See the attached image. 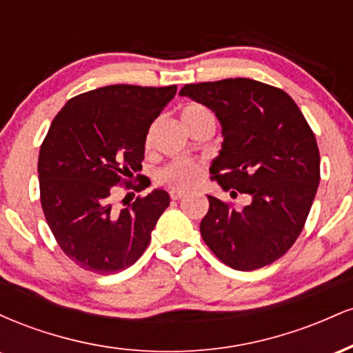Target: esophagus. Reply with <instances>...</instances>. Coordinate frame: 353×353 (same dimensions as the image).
Returning <instances> with one entry per match:
<instances>
[{
  "label": "esophagus",
  "mask_w": 353,
  "mask_h": 353,
  "mask_svg": "<svg viewBox=\"0 0 353 353\" xmlns=\"http://www.w3.org/2000/svg\"><path fill=\"white\" fill-rule=\"evenodd\" d=\"M169 196H171L172 201H177V199H181V197H184L185 192H184V190H179V189H172L171 192H169Z\"/></svg>",
  "instance_id": "1"
}]
</instances>
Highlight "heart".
Here are the masks:
<instances>
[{
  "instance_id": "heart-1",
  "label": "heart",
  "mask_w": 353,
  "mask_h": 353,
  "mask_svg": "<svg viewBox=\"0 0 353 353\" xmlns=\"http://www.w3.org/2000/svg\"><path fill=\"white\" fill-rule=\"evenodd\" d=\"M204 114H210L204 106H201V104H188V106L182 109L181 119L184 125H188L189 123H192L194 119H197V117ZM201 176V164L189 159H176L172 161V163H169L165 168L161 169V171L157 172L156 179L157 182H161V184L169 185V188L189 189L199 182Z\"/></svg>"
}]
</instances>
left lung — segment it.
<instances>
[{"label": "left lung", "mask_w": 353, "mask_h": 353, "mask_svg": "<svg viewBox=\"0 0 353 353\" xmlns=\"http://www.w3.org/2000/svg\"><path fill=\"white\" fill-rule=\"evenodd\" d=\"M181 96L216 112L224 143L210 174L244 209L208 196L201 236L219 261L255 270L281 259L302 232L320 182V154L309 123L282 89L236 78L185 84Z\"/></svg>", "instance_id": "8db88e82"}]
</instances>
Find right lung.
Wrapping results in <instances>:
<instances>
[{"label":"right lung","instance_id":"right-lung-1","mask_svg":"<svg viewBox=\"0 0 353 353\" xmlns=\"http://www.w3.org/2000/svg\"><path fill=\"white\" fill-rule=\"evenodd\" d=\"M176 91L112 84L70 99L52 119L38 159L41 208L61 250L81 269L121 272L149 245L169 194L156 189L121 210L111 197L117 184L148 188L129 179L143 169L149 128Z\"/></svg>","mask_w":353,"mask_h":353}]
</instances>
